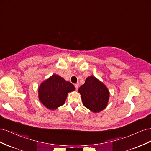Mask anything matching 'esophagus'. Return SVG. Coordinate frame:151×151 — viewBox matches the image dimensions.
Masks as SVG:
<instances>
[{
	"label": "esophagus",
	"mask_w": 151,
	"mask_h": 151,
	"mask_svg": "<svg viewBox=\"0 0 151 151\" xmlns=\"http://www.w3.org/2000/svg\"><path fill=\"white\" fill-rule=\"evenodd\" d=\"M75 88H76V89L77 90L78 89V88H79V84H76L75 85Z\"/></svg>",
	"instance_id": "esophagus-1"
}]
</instances>
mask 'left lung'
<instances>
[{
  "label": "left lung",
  "instance_id": "left-lung-1",
  "mask_svg": "<svg viewBox=\"0 0 151 151\" xmlns=\"http://www.w3.org/2000/svg\"><path fill=\"white\" fill-rule=\"evenodd\" d=\"M84 106L94 113H98L108 105L109 93L106 86L94 76L87 77L79 90Z\"/></svg>",
  "mask_w": 151,
  "mask_h": 151
}]
</instances>
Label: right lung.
I'll use <instances>...</instances> for the list:
<instances>
[{
  "mask_svg": "<svg viewBox=\"0 0 151 151\" xmlns=\"http://www.w3.org/2000/svg\"><path fill=\"white\" fill-rule=\"evenodd\" d=\"M74 90V86L70 82L53 74L39 86L38 98L45 106L54 110L64 104L68 93Z\"/></svg>",
  "mask_w": 151,
  "mask_h": 151,
  "instance_id": "1",
  "label": "right lung"
}]
</instances>
